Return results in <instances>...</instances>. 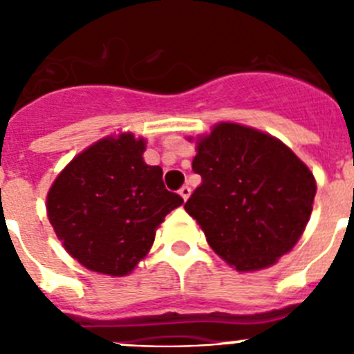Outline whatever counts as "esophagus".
I'll list each match as a JSON object with an SVG mask.
<instances>
[{
  "instance_id": "obj_1",
  "label": "esophagus",
  "mask_w": 354,
  "mask_h": 354,
  "mask_svg": "<svg viewBox=\"0 0 354 354\" xmlns=\"http://www.w3.org/2000/svg\"><path fill=\"white\" fill-rule=\"evenodd\" d=\"M179 195L183 196L184 200H187L189 198V195H192V187L187 186V184H184V186L179 189Z\"/></svg>"
}]
</instances>
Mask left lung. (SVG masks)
<instances>
[{"mask_svg":"<svg viewBox=\"0 0 354 354\" xmlns=\"http://www.w3.org/2000/svg\"><path fill=\"white\" fill-rule=\"evenodd\" d=\"M202 183L184 204L207 243L239 271L286 255L310 218L315 180L289 147L239 124H218L193 159Z\"/></svg>","mask_w":354,"mask_h":354,"instance_id":"obj_1","label":"left lung"}]
</instances>
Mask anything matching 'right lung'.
Listing matches in <instances>:
<instances>
[{
  "instance_id": "1",
  "label": "right lung",
  "mask_w": 354,
  "mask_h": 354,
  "mask_svg": "<svg viewBox=\"0 0 354 354\" xmlns=\"http://www.w3.org/2000/svg\"><path fill=\"white\" fill-rule=\"evenodd\" d=\"M145 142L133 134L104 138L72 159L48 195L56 236L77 262L122 277L154 243L156 228L184 200L168 192L162 170L149 167Z\"/></svg>"
}]
</instances>
